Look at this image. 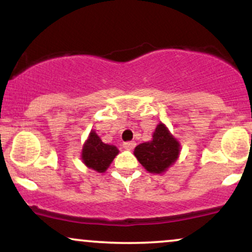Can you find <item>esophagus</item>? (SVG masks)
<instances>
[{
	"instance_id": "34e87169",
	"label": "esophagus",
	"mask_w": 252,
	"mask_h": 252,
	"mask_svg": "<svg viewBox=\"0 0 252 252\" xmlns=\"http://www.w3.org/2000/svg\"><path fill=\"white\" fill-rule=\"evenodd\" d=\"M135 146H136V143L134 142V141H128V142H124V143H123L124 149H126V150L134 149Z\"/></svg>"
}]
</instances>
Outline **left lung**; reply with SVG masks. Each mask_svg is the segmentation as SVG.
I'll return each instance as SVG.
<instances>
[{"label": "left lung", "instance_id": "obj_1", "mask_svg": "<svg viewBox=\"0 0 252 252\" xmlns=\"http://www.w3.org/2000/svg\"><path fill=\"white\" fill-rule=\"evenodd\" d=\"M180 146L162 123L156 126L150 142L141 143L134 154L140 163L150 173H162L178 158Z\"/></svg>", "mask_w": 252, "mask_h": 252}]
</instances>
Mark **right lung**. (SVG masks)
I'll list each match as a JSON object with an SVG mask.
<instances>
[{
    "instance_id": "obj_1",
    "label": "right lung",
    "mask_w": 252,
    "mask_h": 252,
    "mask_svg": "<svg viewBox=\"0 0 252 252\" xmlns=\"http://www.w3.org/2000/svg\"><path fill=\"white\" fill-rule=\"evenodd\" d=\"M118 154V149L115 146H110L102 142L94 131L90 132L89 140L83 147V162L97 172L103 173L112 162L115 156Z\"/></svg>"
}]
</instances>
